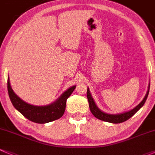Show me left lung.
<instances>
[{"label":"left lung","mask_w":155,"mask_h":155,"mask_svg":"<svg viewBox=\"0 0 155 155\" xmlns=\"http://www.w3.org/2000/svg\"><path fill=\"white\" fill-rule=\"evenodd\" d=\"M149 87L150 84L149 85V89L147 91V93H146V96L143 98V100L136 107L134 108L131 110L128 111V112H126L124 113H121V114H108V113H105L102 111L100 110L98 108V107L95 104V101H94L93 98H92V95H91L90 92H89V88H87V98H88L89 101V109L90 111L92 112L93 116L95 117H96L97 119H100V120L104 121V122H110V123H114V124H118V123H122V122H125L126 120L130 119V117L134 116V115L143 106V104L146 102V99H147V97L149 95Z\"/></svg>","instance_id":"left-lung-1"}]
</instances>
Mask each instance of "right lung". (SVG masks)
I'll use <instances>...</instances> for the list:
<instances>
[{
	"instance_id": "1",
	"label": "right lung",
	"mask_w": 155,
	"mask_h": 155,
	"mask_svg": "<svg viewBox=\"0 0 155 155\" xmlns=\"http://www.w3.org/2000/svg\"><path fill=\"white\" fill-rule=\"evenodd\" d=\"M7 89L10 101L17 110L31 122L44 124L57 120L63 116L66 110L67 98L74 90L75 86L67 89L54 103L41 107L29 104L17 96L11 88L9 78L7 80Z\"/></svg>"
}]
</instances>
